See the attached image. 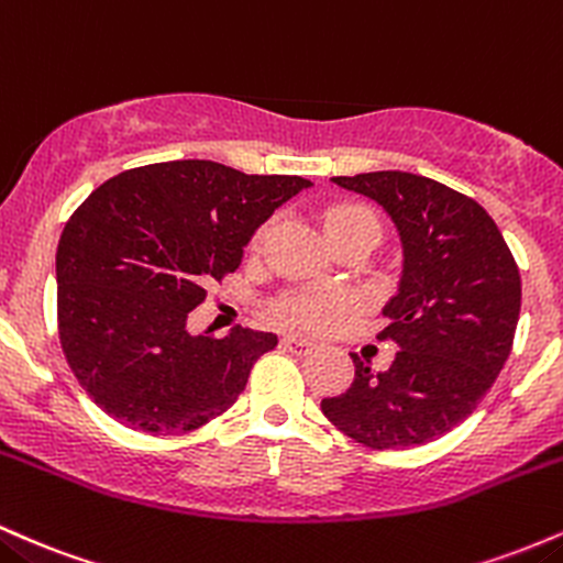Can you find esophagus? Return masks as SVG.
Wrapping results in <instances>:
<instances>
[{
	"label": "esophagus",
	"instance_id": "1",
	"mask_svg": "<svg viewBox=\"0 0 563 563\" xmlns=\"http://www.w3.org/2000/svg\"><path fill=\"white\" fill-rule=\"evenodd\" d=\"M282 345H284V349H287V351L300 353V356H306V353H311V351H313V343H311V340L298 338V334H287V338L282 340Z\"/></svg>",
	"mask_w": 563,
	"mask_h": 563
}]
</instances>
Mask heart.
<instances>
[{
	"instance_id": "b5f03b06",
	"label": "heart",
	"mask_w": 563,
	"mask_h": 563,
	"mask_svg": "<svg viewBox=\"0 0 563 563\" xmlns=\"http://www.w3.org/2000/svg\"><path fill=\"white\" fill-rule=\"evenodd\" d=\"M324 229L330 239L343 236V233L356 229H372L380 233V220L377 214L364 205H334L324 212ZM271 223L261 225L252 236V250H257L268 236ZM353 308V298L349 292H316V289H300V292L287 295L276 302L274 313L276 319L289 327H300V330L321 332L330 330L340 321V316L349 313Z\"/></svg>"
}]
</instances>
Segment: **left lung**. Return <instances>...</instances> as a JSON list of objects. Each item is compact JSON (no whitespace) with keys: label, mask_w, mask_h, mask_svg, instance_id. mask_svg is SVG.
<instances>
[{"label":"left lung","mask_w":563,"mask_h":563,"mask_svg":"<svg viewBox=\"0 0 563 563\" xmlns=\"http://www.w3.org/2000/svg\"><path fill=\"white\" fill-rule=\"evenodd\" d=\"M383 205L401 236L399 292L377 340L399 345L372 375L353 356L351 388L321 401L338 431L369 450H409L460 426L514 349L521 276L500 229L478 201L412 173L332 178Z\"/></svg>","instance_id":"obj_1"}]
</instances>
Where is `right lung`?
<instances>
[{
    "label": "right lung",
    "instance_id": "1",
    "mask_svg": "<svg viewBox=\"0 0 563 563\" xmlns=\"http://www.w3.org/2000/svg\"><path fill=\"white\" fill-rule=\"evenodd\" d=\"M313 186L183 159L124 169L98 186L60 233L58 338L85 394L143 433H188L233 407L274 332L236 327L191 338L207 287L242 263L276 207Z\"/></svg>",
    "mask_w": 563,
    "mask_h": 563
}]
</instances>
